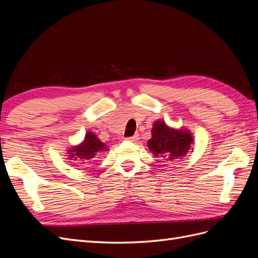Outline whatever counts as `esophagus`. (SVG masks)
Returning <instances> with one entry per match:
<instances>
[{
	"label": "esophagus",
	"instance_id": "1",
	"mask_svg": "<svg viewBox=\"0 0 258 258\" xmlns=\"http://www.w3.org/2000/svg\"><path fill=\"white\" fill-rule=\"evenodd\" d=\"M127 140L128 141H130V142H138V140H139V136L138 135H135L134 137H130V138H127Z\"/></svg>",
	"mask_w": 258,
	"mask_h": 258
}]
</instances>
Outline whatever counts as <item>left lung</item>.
I'll return each mask as SVG.
<instances>
[{
  "mask_svg": "<svg viewBox=\"0 0 258 258\" xmlns=\"http://www.w3.org/2000/svg\"><path fill=\"white\" fill-rule=\"evenodd\" d=\"M152 138L147 141V146L155 157L172 161L184 158L191 153L194 137L189 129L170 127L163 120H156L152 128Z\"/></svg>",
  "mask_w": 258,
  "mask_h": 258,
  "instance_id": "left-lung-1",
  "label": "left lung"
}]
</instances>
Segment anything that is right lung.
I'll return each mask as SVG.
<instances>
[{"instance_id":"obj_1","label":"right lung","mask_w":258,"mask_h":258,"mask_svg":"<svg viewBox=\"0 0 258 258\" xmlns=\"http://www.w3.org/2000/svg\"><path fill=\"white\" fill-rule=\"evenodd\" d=\"M105 151H108L107 146L92 131H87L80 144L68 148L67 156L70 160L82 161L79 163H84L97 158V156Z\"/></svg>"}]
</instances>
